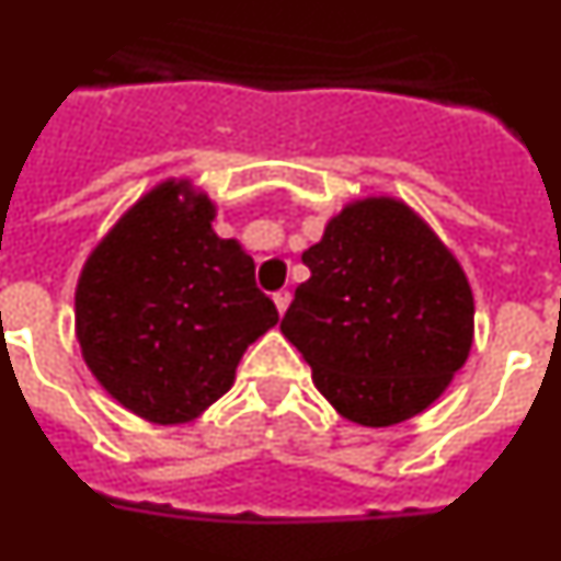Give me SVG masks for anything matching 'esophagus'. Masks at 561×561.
<instances>
[{
    "mask_svg": "<svg viewBox=\"0 0 561 561\" xmlns=\"http://www.w3.org/2000/svg\"><path fill=\"white\" fill-rule=\"evenodd\" d=\"M272 300H275L277 314H284V311L289 309V304H291V295L286 289H280V291H275V295H272Z\"/></svg>",
    "mask_w": 561,
    "mask_h": 561,
    "instance_id": "esophagus-1",
    "label": "esophagus"
}]
</instances>
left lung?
<instances>
[{
    "label": "left lung",
    "instance_id": "obj_1",
    "mask_svg": "<svg viewBox=\"0 0 561 561\" xmlns=\"http://www.w3.org/2000/svg\"><path fill=\"white\" fill-rule=\"evenodd\" d=\"M280 331L342 419L393 427L449 388L474 340V297L449 247L410 205L342 207L304 252Z\"/></svg>",
    "mask_w": 561,
    "mask_h": 561
}]
</instances>
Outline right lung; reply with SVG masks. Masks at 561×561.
Masks as SVG:
<instances>
[{
    "mask_svg": "<svg viewBox=\"0 0 561 561\" xmlns=\"http://www.w3.org/2000/svg\"><path fill=\"white\" fill-rule=\"evenodd\" d=\"M216 205L191 180L140 196L89 252L76 286V336L101 388L151 424L199 419L277 309L255 261L213 230Z\"/></svg>",
    "mask_w": 561,
    "mask_h": 561,
    "instance_id": "obj_1",
    "label": "right lung"
}]
</instances>
